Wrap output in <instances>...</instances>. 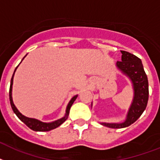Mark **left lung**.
<instances>
[{
  "label": "left lung",
  "instance_id": "8db88e82",
  "mask_svg": "<svg viewBox=\"0 0 160 160\" xmlns=\"http://www.w3.org/2000/svg\"><path fill=\"white\" fill-rule=\"evenodd\" d=\"M121 52L122 54V61L117 62L116 66L118 70L131 80L134 96L123 122H100L101 125L114 129L124 128L134 123L145 111L149 98V83L141 60L126 51H121Z\"/></svg>",
  "mask_w": 160,
  "mask_h": 160
}]
</instances>
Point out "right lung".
<instances>
[{
	"label": "right lung",
	"instance_id": "right-lung-1",
	"mask_svg": "<svg viewBox=\"0 0 160 160\" xmlns=\"http://www.w3.org/2000/svg\"><path fill=\"white\" fill-rule=\"evenodd\" d=\"M27 54L24 56L25 58ZM24 58L22 59V61L24 59ZM22 61L20 62V63L22 62ZM19 63V64H20ZM19 67V66H18ZM18 67L15 68V71H14V74H13L12 78H11V80H10V92H9V95H10V105H11V108H12L13 111L16 114V116L20 119V120L23 122L28 127H29L31 130L35 131V132H49L51 130H53L58 127L59 126H61L62 123L64 122L65 121L67 120V118L69 116V112H70V109H71V107L73 104V102H75V100L76 99L78 95H75L73 98H71L70 102H68L67 104V109H66V113H65V116L63 118H60L58 120H56L54 122H41V121L38 120V119H35V118H28V117H25L24 115H23L22 113H20L19 112V110L17 109V108L15 107V105L14 104L13 102V98H12V85H13V79H14V76H15V72L16 71V69L18 68Z\"/></svg>",
	"mask_w": 160,
	"mask_h": 160
}]
</instances>
